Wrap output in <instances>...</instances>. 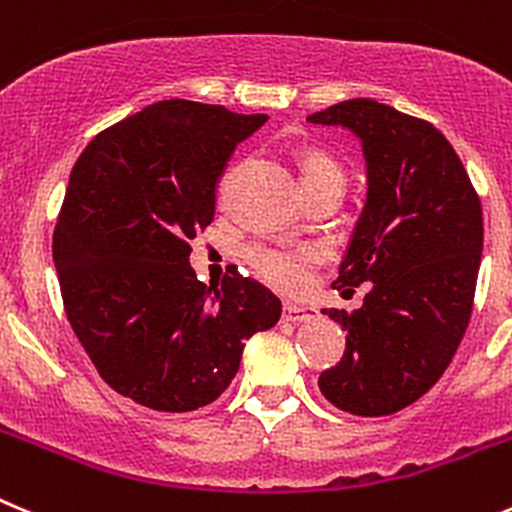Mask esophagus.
I'll return each mask as SVG.
<instances>
[{"label":"esophagus","instance_id":"1","mask_svg":"<svg viewBox=\"0 0 512 512\" xmlns=\"http://www.w3.org/2000/svg\"><path fill=\"white\" fill-rule=\"evenodd\" d=\"M319 311L314 306H299V304H284V319L301 324V321H314Z\"/></svg>","mask_w":512,"mask_h":512}]
</instances>
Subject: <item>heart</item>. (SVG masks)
<instances>
[{"label": "heart", "instance_id": "b5f03b06", "mask_svg": "<svg viewBox=\"0 0 512 512\" xmlns=\"http://www.w3.org/2000/svg\"><path fill=\"white\" fill-rule=\"evenodd\" d=\"M329 175H342L332 160L319 153L306 155L301 178L314 180L329 178ZM246 261L253 274L259 276L264 284H269L271 289L284 291V294H299L311 284V276L319 264V251L314 246L256 241L246 248Z\"/></svg>", "mask_w": 512, "mask_h": 512}]
</instances>
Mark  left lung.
Listing matches in <instances>:
<instances>
[{"mask_svg": "<svg viewBox=\"0 0 512 512\" xmlns=\"http://www.w3.org/2000/svg\"><path fill=\"white\" fill-rule=\"evenodd\" d=\"M352 130L367 160V201L334 289L364 304L321 309L347 332L319 377L334 407L382 417L417 402L455 357L472 314L483 208L462 160L432 123L367 97L309 115Z\"/></svg>", "mask_w": 512, "mask_h": 512, "instance_id": "8db88e82", "label": "left lung"}]
</instances>
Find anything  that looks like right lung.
Here are the masks:
<instances>
[{
    "label": "right lung",
    "instance_id": "obj_1",
    "mask_svg": "<svg viewBox=\"0 0 512 512\" xmlns=\"http://www.w3.org/2000/svg\"><path fill=\"white\" fill-rule=\"evenodd\" d=\"M266 120L160 100L95 135L72 168L52 238L67 319L100 377L138 405H211L246 339L279 321L259 281L206 286L188 261L228 158Z\"/></svg>",
    "mask_w": 512,
    "mask_h": 512
}]
</instances>
